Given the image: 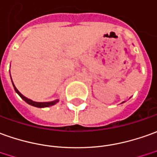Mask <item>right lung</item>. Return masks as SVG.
Masks as SVG:
<instances>
[{"mask_svg":"<svg viewBox=\"0 0 157 157\" xmlns=\"http://www.w3.org/2000/svg\"><path fill=\"white\" fill-rule=\"evenodd\" d=\"M11 79H12V78H11ZM12 82H13V80H12ZM13 87H14L15 91L18 93V95L22 98L24 101H25V102H27L28 104H30V105L31 106H34V107H36V108H47V107H50V106H53V105H55V104H56V103L59 101V99H56V100H55V101H47V102H37V101H32V100H31V99H28V98L25 97V96H23L22 94L19 92V90H18V89L15 87L13 82Z\"/></svg>","mask_w":157,"mask_h":157,"instance_id":"right-lung-1","label":"right lung"}]
</instances>
